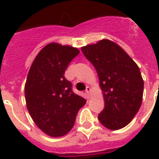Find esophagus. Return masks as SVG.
I'll return each instance as SVG.
<instances>
[{"mask_svg": "<svg viewBox=\"0 0 159 159\" xmlns=\"http://www.w3.org/2000/svg\"><path fill=\"white\" fill-rule=\"evenodd\" d=\"M91 92H92V89H91V87H87V89H86V93L87 94V96H90V95H91Z\"/></svg>", "mask_w": 159, "mask_h": 159, "instance_id": "esophagus-1", "label": "esophagus"}]
</instances>
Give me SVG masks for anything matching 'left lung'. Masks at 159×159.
Here are the masks:
<instances>
[{"instance_id": "obj_1", "label": "left lung", "mask_w": 159, "mask_h": 159, "mask_svg": "<svg viewBox=\"0 0 159 159\" xmlns=\"http://www.w3.org/2000/svg\"><path fill=\"white\" fill-rule=\"evenodd\" d=\"M82 51L98 74L105 107L98 115L109 129L124 128L140 108L143 81L140 70L121 47L108 39L82 47Z\"/></svg>"}]
</instances>
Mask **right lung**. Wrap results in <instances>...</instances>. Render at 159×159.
I'll return each mask as SVG.
<instances>
[{
  "mask_svg": "<svg viewBox=\"0 0 159 159\" xmlns=\"http://www.w3.org/2000/svg\"><path fill=\"white\" fill-rule=\"evenodd\" d=\"M78 53L76 48L51 43L41 49L29 71L25 86L27 109L39 128L52 137L68 133L78 111L86 104L64 77Z\"/></svg>",
  "mask_w": 159,
  "mask_h": 159,
  "instance_id": "obj_1",
  "label": "right lung"
}]
</instances>
